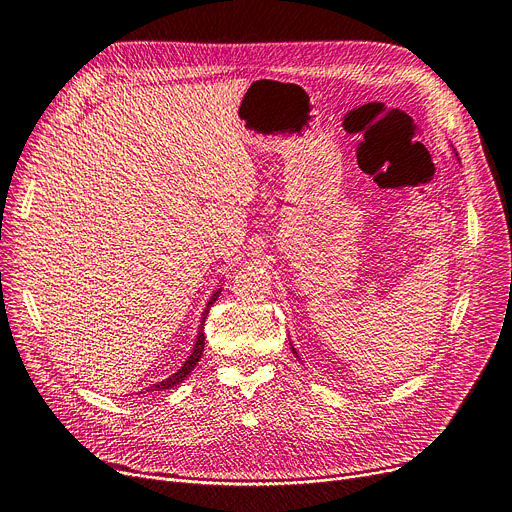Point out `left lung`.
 Segmentation results:
<instances>
[{"instance_id":"obj_1","label":"left lung","mask_w":512,"mask_h":512,"mask_svg":"<svg viewBox=\"0 0 512 512\" xmlns=\"http://www.w3.org/2000/svg\"><path fill=\"white\" fill-rule=\"evenodd\" d=\"M291 350H294V348H291ZM294 352H296V350H294Z\"/></svg>"}]
</instances>
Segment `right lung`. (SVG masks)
<instances>
[{"instance_id": "1", "label": "right lung", "mask_w": 512, "mask_h": 512, "mask_svg": "<svg viewBox=\"0 0 512 512\" xmlns=\"http://www.w3.org/2000/svg\"><path fill=\"white\" fill-rule=\"evenodd\" d=\"M218 294H221V289L218 291H214L212 294V298H210V302H208V306H206V310H204V316H202V327H200V333H198V339H196V346H193V350H191V354H189V358L185 360V364L183 367L175 373V375H170L168 379H164V381H158V383H154V385H150L148 389H145V392H164V389H170V387H175V385H179L193 369H196V364L200 362V358H202V352H204V323H206V316H208V310H210V306L216 302V298H218ZM143 394V392H141Z\"/></svg>"}]
</instances>
